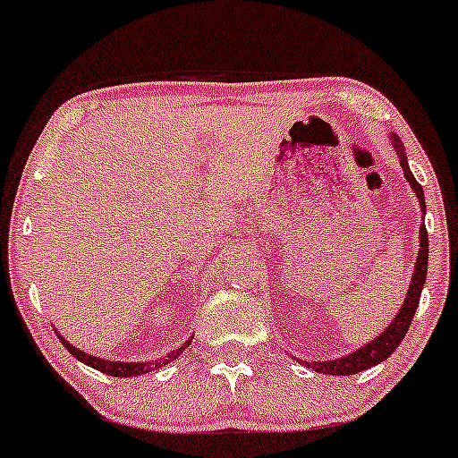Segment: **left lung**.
I'll return each instance as SVG.
<instances>
[{
	"label": "left lung",
	"instance_id": "8db88e82",
	"mask_svg": "<svg viewBox=\"0 0 458 458\" xmlns=\"http://www.w3.org/2000/svg\"><path fill=\"white\" fill-rule=\"evenodd\" d=\"M391 143H393V149H395L399 156V165H402V169H403V177L408 179L410 188L414 190L416 199H419L420 211L425 213V209H427L425 192H422L420 183L416 182L412 171H410L406 148H403L402 139H399L395 132H391ZM419 239H420V249H419V256H416V266L412 270V279H410V289L406 293V300H403L402 309H399L397 315L393 317L389 327H385V332H380L374 340H369L368 344L359 346L357 351H352L344 357L327 359V361H302V359H296V357L293 359L306 368H312L315 372L332 374V376H351V374L363 372V369H368V368L378 366L380 361H385L386 357H391L399 346V343L403 340V335H406L410 323H412V319H414L416 306H419V300H420V292H422V287H425L427 259H429V236H427L425 224L420 225Z\"/></svg>",
	"mask_w": 458,
	"mask_h": 458
}]
</instances>
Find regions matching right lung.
Masks as SVG:
<instances>
[{
	"instance_id": "1",
	"label": "right lung",
	"mask_w": 458,
	"mask_h": 458,
	"mask_svg": "<svg viewBox=\"0 0 458 458\" xmlns=\"http://www.w3.org/2000/svg\"><path fill=\"white\" fill-rule=\"evenodd\" d=\"M56 335H59V340L63 343V346H65V349L72 352V355L78 359V361H82V363H86V366L99 369V372H103V374L115 376V378H129V376H141V374L152 372V369L160 368V366H166V363H171L173 359H177L179 355H182V352L188 349L190 343H192V338H194V335H190L186 343H183L182 346H177L175 351H171L169 355H166L165 359H160V361H107V359L89 355V352L75 349V346L69 344L61 334H56Z\"/></svg>"
}]
</instances>
